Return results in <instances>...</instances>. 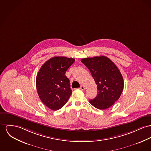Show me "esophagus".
Returning <instances> with one entry per match:
<instances>
[{"label": "esophagus", "instance_id": "esophagus-1", "mask_svg": "<svg viewBox=\"0 0 151 151\" xmlns=\"http://www.w3.org/2000/svg\"><path fill=\"white\" fill-rule=\"evenodd\" d=\"M80 89H81V91H85V88L83 85H81L80 86Z\"/></svg>", "mask_w": 151, "mask_h": 151}]
</instances>
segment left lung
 <instances>
[{"instance_id": "obj_1", "label": "left lung", "mask_w": 151, "mask_h": 151, "mask_svg": "<svg viewBox=\"0 0 151 151\" xmlns=\"http://www.w3.org/2000/svg\"><path fill=\"white\" fill-rule=\"evenodd\" d=\"M81 61L88 68L97 85L98 94L89 100L95 108L104 110L117 100L123 91L124 80L116 65L106 57L85 58Z\"/></svg>"}]
</instances>
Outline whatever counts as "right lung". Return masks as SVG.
Instances as JSON below:
<instances>
[{
	"label": "right lung",
	"instance_id": "obj_1",
	"mask_svg": "<svg viewBox=\"0 0 151 151\" xmlns=\"http://www.w3.org/2000/svg\"><path fill=\"white\" fill-rule=\"evenodd\" d=\"M74 58L54 57L40 68L36 78V87L42 102L53 111L59 110L68 102L72 91L65 73L74 62Z\"/></svg>",
	"mask_w": 151,
	"mask_h": 151
}]
</instances>
